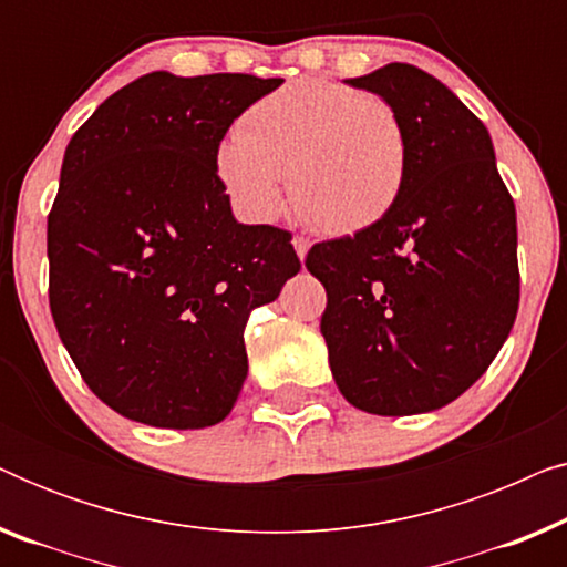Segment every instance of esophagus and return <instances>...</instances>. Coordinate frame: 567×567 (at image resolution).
Wrapping results in <instances>:
<instances>
[{"mask_svg":"<svg viewBox=\"0 0 567 567\" xmlns=\"http://www.w3.org/2000/svg\"><path fill=\"white\" fill-rule=\"evenodd\" d=\"M291 243H293V250H297V255H299V260H305L307 252H309V239L297 235V237L291 239Z\"/></svg>","mask_w":567,"mask_h":567,"instance_id":"obj_1","label":"esophagus"}]
</instances>
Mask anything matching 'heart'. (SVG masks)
<instances>
[{"mask_svg": "<svg viewBox=\"0 0 567 567\" xmlns=\"http://www.w3.org/2000/svg\"><path fill=\"white\" fill-rule=\"evenodd\" d=\"M410 162L398 107L328 80L268 92L214 154L216 181L245 219H276L289 173L293 204L328 235L382 221L405 193Z\"/></svg>", "mask_w": 567, "mask_h": 567, "instance_id": "b5f03b06", "label": "heart"}]
</instances>
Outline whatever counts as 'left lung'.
I'll use <instances>...</instances> for the list:
<instances>
[{"instance_id": "8db88e82", "label": "left lung", "mask_w": 567, "mask_h": 567, "mask_svg": "<svg viewBox=\"0 0 567 567\" xmlns=\"http://www.w3.org/2000/svg\"><path fill=\"white\" fill-rule=\"evenodd\" d=\"M346 84L398 107L413 162L382 221L307 252L328 291L330 371L363 413H431L485 374L514 328L516 206L485 123L444 82L394 61Z\"/></svg>"}]
</instances>
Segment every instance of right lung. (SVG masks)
I'll return each mask as SVG.
<instances>
[{
	"instance_id": "add662e5",
	"label": "right lung",
	"mask_w": 567,
	"mask_h": 567,
	"mask_svg": "<svg viewBox=\"0 0 567 567\" xmlns=\"http://www.w3.org/2000/svg\"><path fill=\"white\" fill-rule=\"evenodd\" d=\"M284 80L152 72L64 152L49 214V301L92 392L154 429H208L247 377L245 322L301 262L289 231L239 224L214 154Z\"/></svg>"
}]
</instances>
